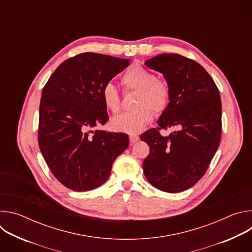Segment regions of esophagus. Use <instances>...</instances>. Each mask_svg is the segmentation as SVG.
<instances>
[{
	"mask_svg": "<svg viewBox=\"0 0 252 252\" xmlns=\"http://www.w3.org/2000/svg\"><path fill=\"white\" fill-rule=\"evenodd\" d=\"M138 139H139V136H138L137 134H135V133H130V134H129L130 143H134V142H136Z\"/></svg>",
	"mask_w": 252,
	"mask_h": 252,
	"instance_id": "1",
	"label": "esophagus"
}]
</instances>
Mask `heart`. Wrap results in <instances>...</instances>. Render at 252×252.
Masks as SVG:
<instances>
[{"label":"heart","instance_id":"obj_1","mask_svg":"<svg viewBox=\"0 0 252 252\" xmlns=\"http://www.w3.org/2000/svg\"><path fill=\"white\" fill-rule=\"evenodd\" d=\"M122 83L126 89L138 91L135 102L138 107L114 117L111 125L115 130L137 133L154 120V109L161 112L165 109L169 99V91L164 83L157 81L153 73L139 65L129 67L123 75ZM101 99L104 106L112 113L120 111V94L114 84L107 83L103 86Z\"/></svg>","mask_w":252,"mask_h":252}]
</instances>
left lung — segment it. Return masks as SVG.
I'll list each match as a JSON object with an SVG mask.
<instances>
[{
    "label": "left lung",
    "instance_id": "1",
    "mask_svg": "<svg viewBox=\"0 0 252 252\" xmlns=\"http://www.w3.org/2000/svg\"><path fill=\"white\" fill-rule=\"evenodd\" d=\"M145 64L163 75L169 102L158 120L159 128L177 130L162 137L159 128L140 135L150 146L142 163L149 183L165 192L193 187L205 173L221 135L220 91L202 65L177 54H160Z\"/></svg>",
    "mask_w": 252,
    "mask_h": 252
}]
</instances>
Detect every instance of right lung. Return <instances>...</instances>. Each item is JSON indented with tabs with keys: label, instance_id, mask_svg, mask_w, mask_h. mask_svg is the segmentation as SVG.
Here are the masks:
<instances>
[{
	"label": "right lung",
	"instance_id": "1",
	"mask_svg": "<svg viewBox=\"0 0 252 252\" xmlns=\"http://www.w3.org/2000/svg\"><path fill=\"white\" fill-rule=\"evenodd\" d=\"M129 59L84 53L63 62L43 89L39 146L51 171L65 188L87 191L109 178L128 135L92 128L109 121L103 86L128 66Z\"/></svg>",
	"mask_w": 252,
	"mask_h": 252
}]
</instances>
